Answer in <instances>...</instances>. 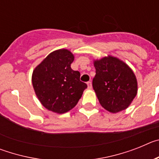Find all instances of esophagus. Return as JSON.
<instances>
[{"label":"esophagus","instance_id":"34e87169","mask_svg":"<svg viewBox=\"0 0 159 159\" xmlns=\"http://www.w3.org/2000/svg\"><path fill=\"white\" fill-rule=\"evenodd\" d=\"M87 84H88V88H89V89H92V82H91V81H88V82L87 83Z\"/></svg>","mask_w":159,"mask_h":159}]
</instances>
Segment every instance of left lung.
I'll list each match as a JSON object with an SVG mask.
<instances>
[{
  "label": "left lung",
  "mask_w": 159,
  "mask_h": 159,
  "mask_svg": "<svg viewBox=\"0 0 159 159\" xmlns=\"http://www.w3.org/2000/svg\"><path fill=\"white\" fill-rule=\"evenodd\" d=\"M92 86L102 107L117 113L128 107L137 94V80L130 67L116 57H104L94 64Z\"/></svg>",
  "instance_id": "8db88e82"
}]
</instances>
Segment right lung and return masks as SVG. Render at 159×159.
<instances>
[{"instance_id": "1", "label": "right lung", "mask_w": 159, "mask_h": 159, "mask_svg": "<svg viewBox=\"0 0 159 159\" xmlns=\"http://www.w3.org/2000/svg\"><path fill=\"white\" fill-rule=\"evenodd\" d=\"M73 55L67 49L50 54L35 68L32 85L43 106L63 114L72 109L87 88L80 81V73L71 69Z\"/></svg>"}]
</instances>
